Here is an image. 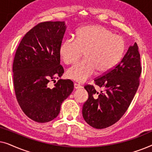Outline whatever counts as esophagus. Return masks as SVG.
I'll use <instances>...</instances> for the list:
<instances>
[{
  "mask_svg": "<svg viewBox=\"0 0 152 152\" xmlns=\"http://www.w3.org/2000/svg\"><path fill=\"white\" fill-rule=\"evenodd\" d=\"M82 86H81V85H80V84H76V83H75L74 84V88H75V89H79V88H82Z\"/></svg>",
  "mask_w": 152,
  "mask_h": 152,
  "instance_id": "1",
  "label": "esophagus"
}]
</instances>
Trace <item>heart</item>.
Instances as JSON below:
<instances>
[{
    "mask_svg": "<svg viewBox=\"0 0 152 152\" xmlns=\"http://www.w3.org/2000/svg\"><path fill=\"white\" fill-rule=\"evenodd\" d=\"M125 50L121 37L99 26L79 29L76 39L68 38L61 43L59 54L66 64L76 63L84 53L85 59L67 71L68 78L84 82L95 73L104 74L115 68Z\"/></svg>",
    "mask_w": 152,
    "mask_h": 152,
    "instance_id": "b5f03b06",
    "label": "heart"
}]
</instances>
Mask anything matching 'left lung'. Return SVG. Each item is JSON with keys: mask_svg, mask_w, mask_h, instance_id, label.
<instances>
[{"mask_svg": "<svg viewBox=\"0 0 152 152\" xmlns=\"http://www.w3.org/2000/svg\"><path fill=\"white\" fill-rule=\"evenodd\" d=\"M141 70L140 56L135 43L115 68L95 79V84L102 91L97 92L92 85L84 87L88 93L82 108L85 121L99 129L117 122L126 111L138 90Z\"/></svg>", "mask_w": 152, "mask_h": 152, "instance_id": "8db88e82", "label": "left lung"}]
</instances>
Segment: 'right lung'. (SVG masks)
Wrapping results in <instances>:
<instances>
[{
    "instance_id": "1",
    "label": "right lung",
    "mask_w": 152,
    "mask_h": 152,
    "mask_svg": "<svg viewBox=\"0 0 152 152\" xmlns=\"http://www.w3.org/2000/svg\"><path fill=\"white\" fill-rule=\"evenodd\" d=\"M64 21L40 23L22 39L13 62L14 91L18 104L31 120L44 123L59 115L61 105L72 92L73 82L61 77L59 48L65 34Z\"/></svg>"
}]
</instances>
